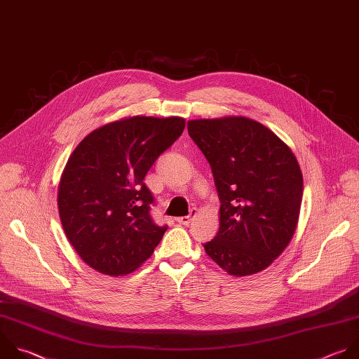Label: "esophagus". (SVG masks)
I'll return each mask as SVG.
<instances>
[{"instance_id":"obj_1","label":"esophagus","mask_w":359,"mask_h":359,"mask_svg":"<svg viewBox=\"0 0 359 359\" xmlns=\"http://www.w3.org/2000/svg\"><path fill=\"white\" fill-rule=\"evenodd\" d=\"M196 212H197V211H196V208H194V210H191V214H190V215L179 217V218H177V222H179V224H182V225H189V224L191 222V219H193V215H194Z\"/></svg>"}]
</instances>
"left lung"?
I'll list each match as a JSON object with an SVG mask.
<instances>
[{
  "label": "left lung",
  "instance_id": "1",
  "mask_svg": "<svg viewBox=\"0 0 359 359\" xmlns=\"http://www.w3.org/2000/svg\"><path fill=\"white\" fill-rule=\"evenodd\" d=\"M187 131L208 161L221 203L219 229L203 244L232 276L268 268L296 231L303 176L290 148L245 116L191 119Z\"/></svg>",
  "mask_w": 359,
  "mask_h": 359
}]
</instances>
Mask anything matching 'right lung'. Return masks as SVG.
Here are the masks:
<instances>
[{
    "mask_svg": "<svg viewBox=\"0 0 359 359\" xmlns=\"http://www.w3.org/2000/svg\"><path fill=\"white\" fill-rule=\"evenodd\" d=\"M180 116H131L88 134L63 170L57 207L67 240L93 269L121 276L140 268L168 225L152 219L144 179L184 130Z\"/></svg>",
    "mask_w": 359,
    "mask_h": 359,
    "instance_id": "right-lung-1",
    "label": "right lung"
}]
</instances>
